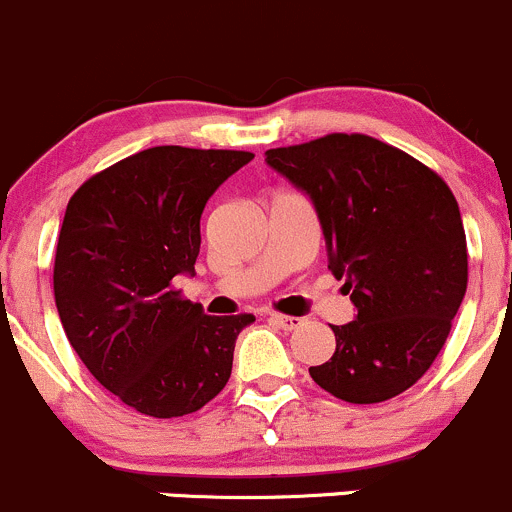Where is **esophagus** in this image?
<instances>
[{
    "mask_svg": "<svg viewBox=\"0 0 512 512\" xmlns=\"http://www.w3.org/2000/svg\"><path fill=\"white\" fill-rule=\"evenodd\" d=\"M270 322L277 324L280 329H285V332H292V329H297L299 324L304 322L302 317H289V314H280V312H270Z\"/></svg>",
    "mask_w": 512,
    "mask_h": 512,
    "instance_id": "34e87169",
    "label": "esophagus"
}]
</instances>
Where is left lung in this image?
Wrapping results in <instances>:
<instances>
[{"label":"left lung","instance_id":"obj_1","mask_svg":"<svg viewBox=\"0 0 512 512\" xmlns=\"http://www.w3.org/2000/svg\"><path fill=\"white\" fill-rule=\"evenodd\" d=\"M270 168L309 195L329 270L352 294L332 359L312 379L349 404L411 389L446 344L468 285L461 210L438 173L364 133L270 148Z\"/></svg>","mask_w":512,"mask_h":512}]
</instances>
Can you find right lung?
<instances>
[{"instance_id": "right-lung-1", "label": "right lung", "mask_w": 512, "mask_h": 512, "mask_svg": "<svg viewBox=\"0 0 512 512\" xmlns=\"http://www.w3.org/2000/svg\"><path fill=\"white\" fill-rule=\"evenodd\" d=\"M255 158L156 146L91 175L66 205L54 299L71 347L113 396L146 416L203 409L225 389L252 314L210 317L180 297L195 275L210 195Z\"/></svg>"}]
</instances>
